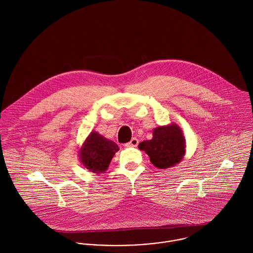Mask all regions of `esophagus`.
Segmentation results:
<instances>
[{
  "label": "esophagus",
  "instance_id": "1",
  "mask_svg": "<svg viewBox=\"0 0 253 253\" xmlns=\"http://www.w3.org/2000/svg\"><path fill=\"white\" fill-rule=\"evenodd\" d=\"M138 144V139L136 137H133L129 142L125 143V146L126 147H136Z\"/></svg>",
  "mask_w": 253,
  "mask_h": 253
}]
</instances>
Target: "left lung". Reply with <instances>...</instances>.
<instances>
[{"mask_svg":"<svg viewBox=\"0 0 253 253\" xmlns=\"http://www.w3.org/2000/svg\"><path fill=\"white\" fill-rule=\"evenodd\" d=\"M140 150L149 156L156 168L166 169L179 164L186 152V139L176 124L157 127L153 137L138 144Z\"/></svg>","mask_w":253,"mask_h":253,"instance_id":"8db88e82","label":"left lung"}]
</instances>
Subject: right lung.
<instances>
[{
	"label": "right lung",
	"mask_w": 253,
	"mask_h": 253,
	"mask_svg": "<svg viewBox=\"0 0 253 253\" xmlns=\"http://www.w3.org/2000/svg\"><path fill=\"white\" fill-rule=\"evenodd\" d=\"M119 150L115 141L110 140L97 132H91L79 150V157L89 171L93 173L105 172L113 157Z\"/></svg>",
	"instance_id": "add662e5"
}]
</instances>
